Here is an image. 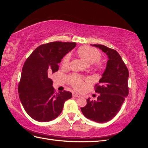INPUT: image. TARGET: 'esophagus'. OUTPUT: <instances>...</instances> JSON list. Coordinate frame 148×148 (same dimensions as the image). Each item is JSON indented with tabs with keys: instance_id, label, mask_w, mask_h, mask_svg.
I'll return each instance as SVG.
<instances>
[{
	"instance_id": "esophagus-1",
	"label": "esophagus",
	"mask_w": 148,
	"mask_h": 148,
	"mask_svg": "<svg viewBox=\"0 0 148 148\" xmlns=\"http://www.w3.org/2000/svg\"><path fill=\"white\" fill-rule=\"evenodd\" d=\"M73 96L75 97H79L80 96L78 95H77V94H73Z\"/></svg>"
}]
</instances>
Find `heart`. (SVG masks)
<instances>
[{
    "label": "heart",
    "instance_id": "b5f03b06",
    "mask_svg": "<svg viewBox=\"0 0 148 148\" xmlns=\"http://www.w3.org/2000/svg\"><path fill=\"white\" fill-rule=\"evenodd\" d=\"M79 57L84 61L87 65H92L97 62V66L98 68H101V64L97 62L101 58L100 52L97 49L88 46H83L79 47L77 51ZM71 54L70 53L64 57L62 63L64 65H68L70 60ZM69 81L75 89L80 91L84 87V82L82 79L77 75H73L69 78Z\"/></svg>",
    "mask_w": 148,
    "mask_h": 148
}]
</instances>
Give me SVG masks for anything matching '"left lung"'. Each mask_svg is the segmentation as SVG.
<instances>
[{
	"instance_id": "obj_1",
	"label": "left lung",
	"mask_w": 148,
	"mask_h": 148,
	"mask_svg": "<svg viewBox=\"0 0 148 148\" xmlns=\"http://www.w3.org/2000/svg\"><path fill=\"white\" fill-rule=\"evenodd\" d=\"M108 56L106 69L95 85V91L100 94L97 101L86 100L87 104L82 107L83 114L87 119L97 123H104L112 119L121 109L128 95L129 72L119 53L114 49L101 44L92 45Z\"/></svg>"
}]
</instances>
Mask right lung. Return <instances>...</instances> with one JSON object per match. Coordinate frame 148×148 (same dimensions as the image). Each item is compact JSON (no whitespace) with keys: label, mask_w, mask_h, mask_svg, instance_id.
Wrapping results in <instances>:
<instances>
[{"label":"right lung","mask_w":148,"mask_h":148,"mask_svg":"<svg viewBox=\"0 0 148 148\" xmlns=\"http://www.w3.org/2000/svg\"><path fill=\"white\" fill-rule=\"evenodd\" d=\"M76 45L59 41L42 44L26 60L18 91L25 111L34 120L46 122L55 119L72 96L69 91L55 92L50 76L59 70L58 64Z\"/></svg>","instance_id":"obj_1"}]
</instances>
